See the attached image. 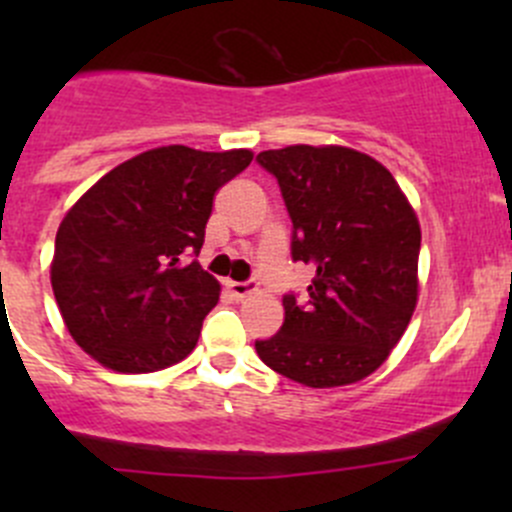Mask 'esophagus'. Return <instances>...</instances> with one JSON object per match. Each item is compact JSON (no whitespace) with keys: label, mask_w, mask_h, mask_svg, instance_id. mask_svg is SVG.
<instances>
[{"label":"esophagus","mask_w":512,"mask_h":512,"mask_svg":"<svg viewBox=\"0 0 512 512\" xmlns=\"http://www.w3.org/2000/svg\"><path fill=\"white\" fill-rule=\"evenodd\" d=\"M225 287L235 299H245L247 294H252L257 289L255 282H232V280L225 282Z\"/></svg>","instance_id":"esophagus-1"}]
</instances>
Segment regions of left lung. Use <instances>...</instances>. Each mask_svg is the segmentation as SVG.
Returning a JSON list of instances; mask_svg holds the SVG:
<instances>
[{
    "instance_id": "obj_1",
    "label": "left lung",
    "mask_w": 512,
    "mask_h": 512,
    "mask_svg": "<svg viewBox=\"0 0 512 512\" xmlns=\"http://www.w3.org/2000/svg\"><path fill=\"white\" fill-rule=\"evenodd\" d=\"M257 163L277 178L292 218V257L314 267L307 302L282 299L285 324L260 359L312 389L374 374L418 302L421 225L394 175L347 146H287Z\"/></svg>"
}]
</instances>
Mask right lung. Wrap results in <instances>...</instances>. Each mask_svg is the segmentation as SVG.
I'll return each instance as SVG.
<instances>
[{
    "instance_id": "add662e5",
    "label": "right lung",
    "mask_w": 512,
    "mask_h": 512,
    "mask_svg": "<svg viewBox=\"0 0 512 512\" xmlns=\"http://www.w3.org/2000/svg\"><path fill=\"white\" fill-rule=\"evenodd\" d=\"M255 153L160 146L108 170L56 232L51 289L74 342L121 374L165 369L195 349L220 282L198 255L213 198Z\"/></svg>"
}]
</instances>
